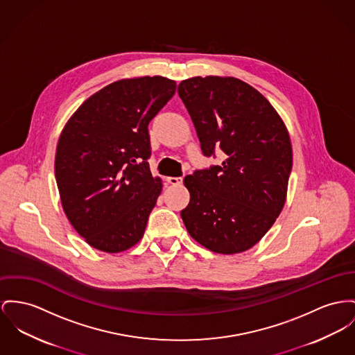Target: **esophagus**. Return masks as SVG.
I'll return each instance as SVG.
<instances>
[{
  "instance_id": "obj_1",
  "label": "esophagus",
  "mask_w": 355,
  "mask_h": 355,
  "mask_svg": "<svg viewBox=\"0 0 355 355\" xmlns=\"http://www.w3.org/2000/svg\"><path fill=\"white\" fill-rule=\"evenodd\" d=\"M166 183L172 186H180L183 183V178H166Z\"/></svg>"
}]
</instances>
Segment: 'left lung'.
<instances>
[{
  "mask_svg": "<svg viewBox=\"0 0 355 355\" xmlns=\"http://www.w3.org/2000/svg\"><path fill=\"white\" fill-rule=\"evenodd\" d=\"M178 93L206 156L222 149L220 166L184 178L182 210L196 242L219 254L253 248L283 211L292 145L283 119L259 90L233 76L182 80Z\"/></svg>",
  "mask_w": 355,
  "mask_h": 355,
  "instance_id": "left-lung-1",
  "label": "left lung"
}]
</instances>
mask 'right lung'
<instances>
[{
  "mask_svg": "<svg viewBox=\"0 0 355 355\" xmlns=\"http://www.w3.org/2000/svg\"><path fill=\"white\" fill-rule=\"evenodd\" d=\"M176 92L164 76L116 80L89 96L64 125L55 155L63 211L96 250L119 253L145 232L163 183L152 176L148 125Z\"/></svg>",
  "mask_w": 355,
  "mask_h": 355,
  "instance_id": "obj_1",
  "label": "right lung"
}]
</instances>
